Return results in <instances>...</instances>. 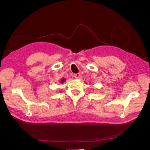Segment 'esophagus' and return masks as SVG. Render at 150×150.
<instances>
[{
	"instance_id": "obj_1",
	"label": "esophagus",
	"mask_w": 150,
	"mask_h": 150,
	"mask_svg": "<svg viewBox=\"0 0 150 150\" xmlns=\"http://www.w3.org/2000/svg\"><path fill=\"white\" fill-rule=\"evenodd\" d=\"M80 75H81L80 73H77V74H75L74 76L76 79H78L79 77H80Z\"/></svg>"
}]
</instances>
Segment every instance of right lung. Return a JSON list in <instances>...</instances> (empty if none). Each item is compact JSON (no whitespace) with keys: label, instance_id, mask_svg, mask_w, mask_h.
<instances>
[{"label":"right lung","instance_id":"1","mask_svg":"<svg viewBox=\"0 0 150 150\" xmlns=\"http://www.w3.org/2000/svg\"><path fill=\"white\" fill-rule=\"evenodd\" d=\"M64 81H65V79H64V78H62V79H61V83H63L64 82Z\"/></svg>","mask_w":150,"mask_h":150}]
</instances>
